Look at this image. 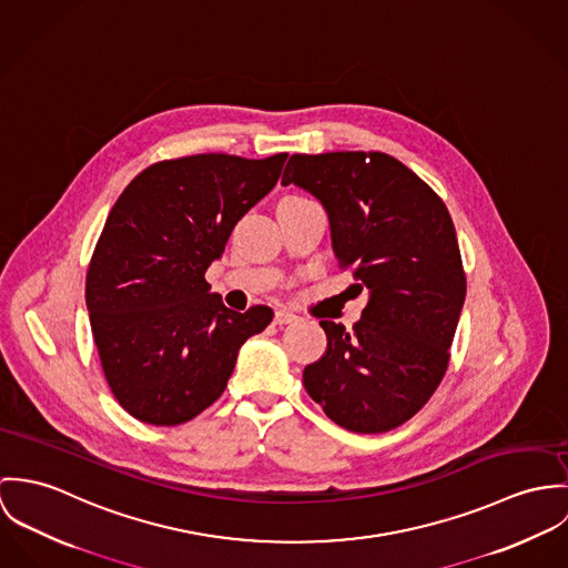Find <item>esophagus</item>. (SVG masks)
<instances>
[{"instance_id":"1","label":"esophagus","mask_w":568,"mask_h":568,"mask_svg":"<svg viewBox=\"0 0 568 568\" xmlns=\"http://www.w3.org/2000/svg\"><path fill=\"white\" fill-rule=\"evenodd\" d=\"M296 320H298V315L294 314V312H287V310H278V312L274 314V324H278V326L292 324V322H296Z\"/></svg>"}]
</instances>
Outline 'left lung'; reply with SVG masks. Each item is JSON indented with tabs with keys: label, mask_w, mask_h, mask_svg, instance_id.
<instances>
[{
	"label": "left lung",
	"mask_w": 568,
	"mask_h": 568,
	"mask_svg": "<svg viewBox=\"0 0 568 568\" xmlns=\"http://www.w3.org/2000/svg\"><path fill=\"white\" fill-rule=\"evenodd\" d=\"M281 183L324 204L337 265L371 294L353 331L320 320L328 346L305 368V389L348 432L396 429L440 385L466 298L448 209L383 152L292 154Z\"/></svg>",
	"instance_id": "8db88e82"
}]
</instances>
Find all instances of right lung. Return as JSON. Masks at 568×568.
Instances as JSON below:
<instances>
[{"mask_svg": "<svg viewBox=\"0 0 568 568\" xmlns=\"http://www.w3.org/2000/svg\"><path fill=\"white\" fill-rule=\"evenodd\" d=\"M285 159L159 161L113 204L87 270V310L106 383L132 418L156 427L195 418L226 389L240 346L272 322L265 305L224 307L204 272Z\"/></svg>", "mask_w": 568, "mask_h": 568, "instance_id": "obj_1", "label": "right lung"}]
</instances>
